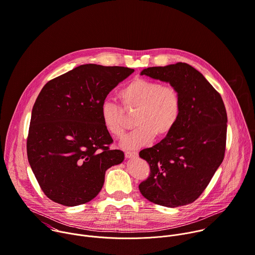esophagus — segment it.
Listing matches in <instances>:
<instances>
[{
  "label": "esophagus",
  "instance_id": "1",
  "mask_svg": "<svg viewBox=\"0 0 255 255\" xmlns=\"http://www.w3.org/2000/svg\"><path fill=\"white\" fill-rule=\"evenodd\" d=\"M125 156L126 158H135L138 156L137 152H131V151H126L125 152Z\"/></svg>",
  "mask_w": 255,
  "mask_h": 255
}]
</instances>
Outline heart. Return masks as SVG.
<instances>
[{"label":"heart","instance_id":"obj_1","mask_svg":"<svg viewBox=\"0 0 255 255\" xmlns=\"http://www.w3.org/2000/svg\"><path fill=\"white\" fill-rule=\"evenodd\" d=\"M118 99L127 111H134L137 127L123 140V146L136 149L150 143L155 136L164 138L177 125L182 112L180 92L171 85L147 78H135L118 92ZM100 118L106 132L122 138L126 131L124 112L117 104L105 101L100 108Z\"/></svg>","mask_w":255,"mask_h":255}]
</instances>
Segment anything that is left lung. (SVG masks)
<instances>
[{
	"instance_id": "8db88e82",
	"label": "left lung",
	"mask_w": 255,
	"mask_h": 255,
	"mask_svg": "<svg viewBox=\"0 0 255 255\" xmlns=\"http://www.w3.org/2000/svg\"><path fill=\"white\" fill-rule=\"evenodd\" d=\"M149 76L175 87L182 112L173 131L139 155L150 166L148 178L139 184L149 201L178 207L195 201L223 161L227 114L220 94L204 76L186 63L144 69Z\"/></svg>"
}]
</instances>
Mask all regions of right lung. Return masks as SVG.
I'll use <instances>...</instances> for the list:
<instances>
[{
	"label": "right lung",
	"mask_w": 255,
	"mask_h": 255,
	"mask_svg": "<svg viewBox=\"0 0 255 255\" xmlns=\"http://www.w3.org/2000/svg\"><path fill=\"white\" fill-rule=\"evenodd\" d=\"M134 72L86 64L49 81L32 110L27 154L35 177L52 201L77 206L103 187L105 172L124 160L102 125L100 108L109 92Z\"/></svg>",
	"instance_id": "obj_1"
}]
</instances>
